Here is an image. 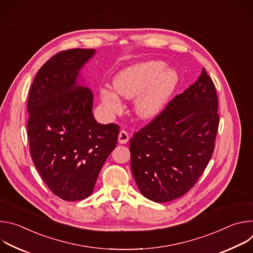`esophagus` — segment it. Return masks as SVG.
Returning <instances> with one entry per match:
<instances>
[{"mask_svg": "<svg viewBox=\"0 0 253 253\" xmlns=\"http://www.w3.org/2000/svg\"><path fill=\"white\" fill-rule=\"evenodd\" d=\"M118 141L120 144H126L129 141V134L125 130H121L118 136Z\"/></svg>", "mask_w": 253, "mask_h": 253, "instance_id": "esophagus-1", "label": "esophagus"}]
</instances>
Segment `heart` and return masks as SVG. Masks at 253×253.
<instances>
[{
  "instance_id": "heart-1",
  "label": "heart",
  "mask_w": 253,
  "mask_h": 253,
  "mask_svg": "<svg viewBox=\"0 0 253 253\" xmlns=\"http://www.w3.org/2000/svg\"><path fill=\"white\" fill-rule=\"evenodd\" d=\"M179 77L162 61L138 63L120 71L113 79V89L100 90V101L105 109L116 113L121 109V100L133 99V111L142 120L157 116L175 91Z\"/></svg>"
}]
</instances>
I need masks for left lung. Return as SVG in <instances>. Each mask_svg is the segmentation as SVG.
<instances>
[{"label":"left lung","instance_id":"left-lung-1","mask_svg":"<svg viewBox=\"0 0 253 253\" xmlns=\"http://www.w3.org/2000/svg\"><path fill=\"white\" fill-rule=\"evenodd\" d=\"M218 99L203 68L197 81L130 139L131 170L140 192L168 202L188 192L208 165L218 130Z\"/></svg>","mask_w":253,"mask_h":253}]
</instances>
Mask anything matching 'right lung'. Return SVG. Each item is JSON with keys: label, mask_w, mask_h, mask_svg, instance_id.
I'll list each match as a JSON object with an SVG mask.
<instances>
[{"label": "right lung", "mask_w": 253, "mask_h": 253, "mask_svg": "<svg viewBox=\"0 0 253 253\" xmlns=\"http://www.w3.org/2000/svg\"><path fill=\"white\" fill-rule=\"evenodd\" d=\"M95 52H59L38 71L29 93L27 129L33 162L50 190L66 201L92 194L119 134L118 125L95 120L93 93L79 84L80 70Z\"/></svg>", "instance_id": "1"}]
</instances>
